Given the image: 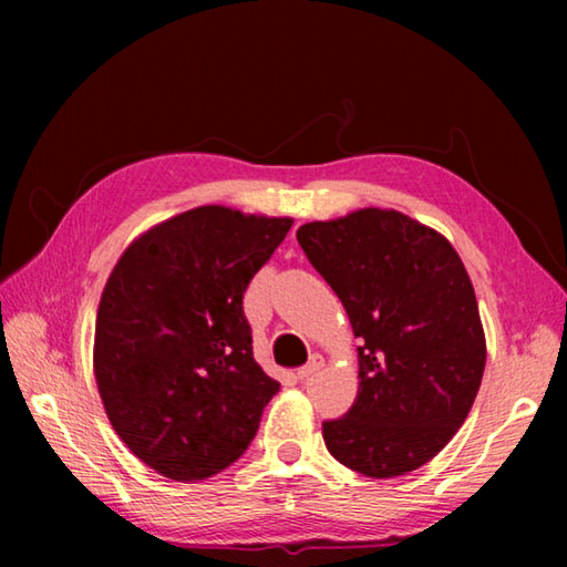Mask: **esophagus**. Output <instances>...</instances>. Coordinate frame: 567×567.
<instances>
[{
  "mask_svg": "<svg viewBox=\"0 0 567 567\" xmlns=\"http://www.w3.org/2000/svg\"><path fill=\"white\" fill-rule=\"evenodd\" d=\"M321 365H323V358H321L319 353H315V355H311V358L307 360V365H302V368L297 370V380H307V378H311V375H315V372H317Z\"/></svg>",
  "mask_w": 567,
  "mask_h": 567,
  "instance_id": "34e87169",
  "label": "esophagus"
}]
</instances>
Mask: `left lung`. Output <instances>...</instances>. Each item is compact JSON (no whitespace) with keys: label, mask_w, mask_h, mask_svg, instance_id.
Wrapping results in <instances>:
<instances>
[{"label":"left lung","mask_w":567,"mask_h":567,"mask_svg":"<svg viewBox=\"0 0 567 567\" xmlns=\"http://www.w3.org/2000/svg\"><path fill=\"white\" fill-rule=\"evenodd\" d=\"M297 240L363 341L358 396L323 421L327 449L365 477L412 473L455 436L483 382L485 333L465 265L441 234L392 209L311 221Z\"/></svg>","instance_id":"obj_1"}]
</instances>
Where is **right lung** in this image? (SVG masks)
<instances>
[{"instance_id":"add662e5","label":"right lung","mask_w":567,"mask_h":567,"mask_svg":"<svg viewBox=\"0 0 567 567\" xmlns=\"http://www.w3.org/2000/svg\"><path fill=\"white\" fill-rule=\"evenodd\" d=\"M292 219L197 207L126 248L102 292L94 375L131 453L177 483L212 477L256 439L280 392L252 358L244 292Z\"/></svg>"}]
</instances>
